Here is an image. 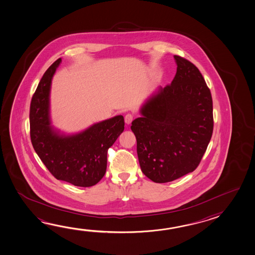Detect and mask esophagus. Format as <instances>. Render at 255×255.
Here are the masks:
<instances>
[{"mask_svg":"<svg viewBox=\"0 0 255 255\" xmlns=\"http://www.w3.org/2000/svg\"><path fill=\"white\" fill-rule=\"evenodd\" d=\"M133 120V116L130 114H127L126 117H125V121H126V125H129Z\"/></svg>","mask_w":255,"mask_h":255,"instance_id":"obj_1","label":"esophagus"}]
</instances>
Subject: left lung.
<instances>
[{"mask_svg": "<svg viewBox=\"0 0 255 255\" xmlns=\"http://www.w3.org/2000/svg\"><path fill=\"white\" fill-rule=\"evenodd\" d=\"M176 74L171 85L159 87L131 123L143 174L168 183L196 169L213 131L210 90L198 68L174 55Z\"/></svg>", "mask_w": 255, "mask_h": 255, "instance_id": "1", "label": "left lung"}]
</instances>
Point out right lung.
<instances>
[{
  "mask_svg": "<svg viewBox=\"0 0 255 255\" xmlns=\"http://www.w3.org/2000/svg\"><path fill=\"white\" fill-rule=\"evenodd\" d=\"M56 60L42 77L30 105V138L37 156L50 173L80 187L99 183L107 171L108 150L125 129L123 116L93 124L75 133H66L52 125L50 91Z\"/></svg>",
  "mask_w": 255,
  "mask_h": 255,
  "instance_id": "1",
  "label": "right lung"
}]
</instances>
